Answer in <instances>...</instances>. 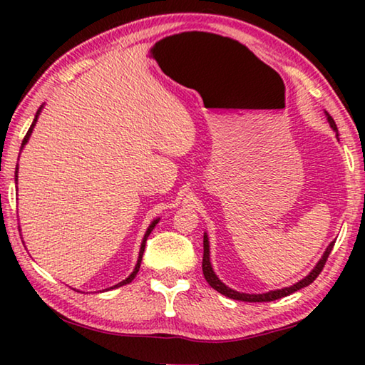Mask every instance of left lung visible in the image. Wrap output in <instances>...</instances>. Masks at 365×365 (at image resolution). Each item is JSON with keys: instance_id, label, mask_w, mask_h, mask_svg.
<instances>
[{"instance_id": "left-lung-1", "label": "left lung", "mask_w": 365, "mask_h": 365, "mask_svg": "<svg viewBox=\"0 0 365 365\" xmlns=\"http://www.w3.org/2000/svg\"><path fill=\"white\" fill-rule=\"evenodd\" d=\"M327 119H329V123L330 127L333 128V130L336 132V123L335 120L331 119L330 114H327ZM336 138H338V132H336ZM202 245H205V255H202V274H205V279L206 282L211 285L214 289H217V292L220 294L227 296V298H232V299H238V301H246V302H267V301H275V299H280V298H285V296L292 294L294 292H298V289L304 288L307 285H311V283L317 279L320 272H322V269L325 267V262L327 259H329L330 252L333 250V245H335V242H331L329 245V248H327V251L324 252V256L320 261L317 262L316 267H314V270L309 274L307 277H304L301 282L296 283V285L293 287H288V288H282V289H275V292H269V293H262V294H246V293H238L235 292V289L225 287L224 283H222L217 277H215L214 270L211 267V262H209V242H207V237L205 235V242H202Z\"/></svg>"}]
</instances>
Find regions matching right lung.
Here are the masks:
<instances>
[{
	"label": "right lung",
	"mask_w": 365,
	"mask_h": 365,
	"mask_svg": "<svg viewBox=\"0 0 365 365\" xmlns=\"http://www.w3.org/2000/svg\"><path fill=\"white\" fill-rule=\"evenodd\" d=\"M40 110H41V108L38 109V113H36V115H35V119H34V122H32V125H30V128H29V132H27V135L26 137H24V140H22V148H24V145L27 143V140L30 138V133H32V130H34V127H35V123H36V119H38V114H40ZM21 148V150H22ZM17 177V175H16ZM156 224H158V220H154L153 224L150 225V228H148L146 230V233H145V238H143V243H141V248H140V256H138V262H137V265H135V269H133V272L130 275H128V279H125L123 282H120V283H117V285H114L113 288H117V287H122V285H127V283H130L133 279H135V275L138 274V269H140V264H141V257H143V251H145V243H146V238L150 237V233H151V230L154 227H156Z\"/></svg>",
	"instance_id": "obj_1"
}]
</instances>
